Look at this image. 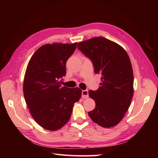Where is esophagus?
Instances as JSON below:
<instances>
[{
    "mask_svg": "<svg viewBox=\"0 0 158 158\" xmlns=\"http://www.w3.org/2000/svg\"><path fill=\"white\" fill-rule=\"evenodd\" d=\"M82 96L83 98L85 99L88 98V91L87 89L85 90H82Z\"/></svg>",
    "mask_w": 158,
    "mask_h": 158,
    "instance_id": "obj_1",
    "label": "esophagus"
}]
</instances>
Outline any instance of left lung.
<instances>
[{
	"label": "left lung",
	"mask_w": 158,
	"mask_h": 158,
	"mask_svg": "<svg viewBox=\"0 0 158 158\" xmlns=\"http://www.w3.org/2000/svg\"><path fill=\"white\" fill-rule=\"evenodd\" d=\"M77 48L92 60L94 73L102 76L101 86L88 92L95 102L89 116L102 127H114L123 118L133 97L130 58L121 45L103 37L80 42Z\"/></svg>",
	"instance_id": "obj_1"
}]
</instances>
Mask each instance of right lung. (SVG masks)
Masks as SVG:
<instances>
[{"instance_id":"1","label":"right lung","mask_w":158,"mask_h":158,"mask_svg":"<svg viewBox=\"0 0 158 158\" xmlns=\"http://www.w3.org/2000/svg\"><path fill=\"white\" fill-rule=\"evenodd\" d=\"M77 43L46 44L40 47L28 63L23 91L27 107L35 122L54 131L66 125L74 103L82 96L79 88L61 86L66 63Z\"/></svg>"}]
</instances>
